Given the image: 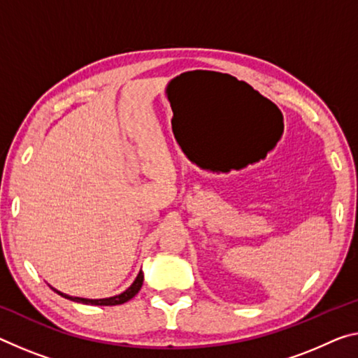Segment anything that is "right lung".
Returning a JSON list of instances; mask_svg holds the SVG:
<instances>
[{
	"label": "right lung",
	"mask_w": 358,
	"mask_h": 358,
	"mask_svg": "<svg viewBox=\"0 0 358 358\" xmlns=\"http://www.w3.org/2000/svg\"><path fill=\"white\" fill-rule=\"evenodd\" d=\"M141 285H143V272H138L137 279L134 280L132 285H130L126 292H122L121 294H116V296H111V298H103V299H87V298H78V296H70V294H65L59 290H55L57 293L60 294V296H64L66 299H71V301L75 303H83V304H92V306H117V304H124L127 303L129 299H132L135 294L140 292Z\"/></svg>",
	"instance_id": "1"
}]
</instances>
